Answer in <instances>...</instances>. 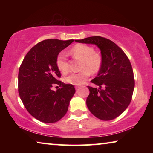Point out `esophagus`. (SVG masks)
I'll return each instance as SVG.
<instances>
[{"label": "esophagus", "mask_w": 153, "mask_h": 153, "mask_svg": "<svg viewBox=\"0 0 153 153\" xmlns=\"http://www.w3.org/2000/svg\"><path fill=\"white\" fill-rule=\"evenodd\" d=\"M79 88H80V87H79V86H76V87H75V88H76V91H78V90L79 89Z\"/></svg>", "instance_id": "obj_1"}]
</instances>
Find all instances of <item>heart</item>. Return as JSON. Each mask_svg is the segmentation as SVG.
I'll list each match as a JSON object with an SVG mask.
<instances>
[{
	"instance_id": "b5f03b06",
	"label": "heart",
	"mask_w": 153,
	"mask_h": 153,
	"mask_svg": "<svg viewBox=\"0 0 153 153\" xmlns=\"http://www.w3.org/2000/svg\"><path fill=\"white\" fill-rule=\"evenodd\" d=\"M70 53L74 57L82 60L81 69L78 73H71L65 78V81L70 84L79 85L83 84L88 78L90 72L95 74L99 72L102 67V58L100 53L95 52L93 47L85 45H76L70 50ZM56 66L62 74H66L69 70L67 56L64 51L58 53L56 60Z\"/></svg>"
}]
</instances>
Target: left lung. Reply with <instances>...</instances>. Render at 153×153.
Masks as SVG:
<instances>
[{
	"instance_id": "left-lung-1",
	"label": "left lung",
	"mask_w": 153,
	"mask_h": 153,
	"mask_svg": "<svg viewBox=\"0 0 153 153\" xmlns=\"http://www.w3.org/2000/svg\"><path fill=\"white\" fill-rule=\"evenodd\" d=\"M79 43L95 45L101 51L102 67L91 81L98 88L88 86L86 104L90 111L102 120H111L125 111L134 88V73L129 60L114 42L100 36L77 39Z\"/></svg>"
}]
</instances>
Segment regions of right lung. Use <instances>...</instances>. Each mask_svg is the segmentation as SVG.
Instances as JSON below:
<instances>
[{
    "label": "right lung",
    "mask_w": 153,
    "mask_h": 153,
    "mask_svg": "<svg viewBox=\"0 0 153 153\" xmlns=\"http://www.w3.org/2000/svg\"><path fill=\"white\" fill-rule=\"evenodd\" d=\"M73 42L56 39L42 41L28 52L20 66V98L29 114L41 122L60 120L66 114L75 93L74 85L58 81L60 72L56 63L58 53ZM55 84L61 85L62 88L54 91L51 88Z\"/></svg>",
    "instance_id": "1"
}]
</instances>
